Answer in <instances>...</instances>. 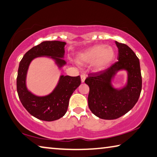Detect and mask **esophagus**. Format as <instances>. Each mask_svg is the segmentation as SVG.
Here are the masks:
<instances>
[{
	"label": "esophagus",
	"mask_w": 157,
	"mask_h": 157,
	"mask_svg": "<svg viewBox=\"0 0 157 157\" xmlns=\"http://www.w3.org/2000/svg\"><path fill=\"white\" fill-rule=\"evenodd\" d=\"M86 75H85L84 74H82L81 75V79L82 83H83V82L85 81V80H86Z\"/></svg>",
	"instance_id": "esophagus-1"
}]
</instances>
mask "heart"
Segmentation results:
<instances>
[{
    "instance_id": "heart-1",
    "label": "heart",
    "mask_w": 157,
    "mask_h": 157,
    "mask_svg": "<svg viewBox=\"0 0 157 157\" xmlns=\"http://www.w3.org/2000/svg\"><path fill=\"white\" fill-rule=\"evenodd\" d=\"M115 57L114 49L105 45H96L84 52H81L77 57L79 63H94L96 71L105 70L110 64Z\"/></svg>"
}]
</instances>
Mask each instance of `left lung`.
<instances>
[{
  "instance_id": "obj_1",
  "label": "left lung",
  "mask_w": 157,
  "mask_h": 157,
  "mask_svg": "<svg viewBox=\"0 0 157 157\" xmlns=\"http://www.w3.org/2000/svg\"><path fill=\"white\" fill-rule=\"evenodd\" d=\"M119 49L118 61L105 70L90 73L85 83L90 87L88 106L93 114L102 119H116L135 105L142 88V78L138 57L130 48L115 41ZM128 72V81L121 89L111 86V79L118 71Z\"/></svg>"
}]
</instances>
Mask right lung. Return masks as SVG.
I'll use <instances>...</instances> for the list:
<instances>
[{
  "label": "right lung",
  "mask_w": 157,
  "mask_h": 157,
  "mask_svg": "<svg viewBox=\"0 0 157 157\" xmlns=\"http://www.w3.org/2000/svg\"><path fill=\"white\" fill-rule=\"evenodd\" d=\"M65 45L66 43L62 41H43L26 52L19 63L16 78L19 99L27 111L38 119L53 121L64 116L70 97L81 85L80 76L61 75L54 90L47 96H36L27 88L26 76L32 60L37 57L48 56L54 59L58 67L61 68L66 64L65 60L63 59Z\"/></svg>",
  "instance_id": "add662e5"
}]
</instances>
